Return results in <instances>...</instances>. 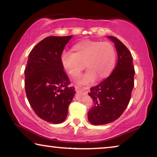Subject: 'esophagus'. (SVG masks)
I'll use <instances>...</instances> for the list:
<instances>
[{
    "mask_svg": "<svg viewBox=\"0 0 157 157\" xmlns=\"http://www.w3.org/2000/svg\"><path fill=\"white\" fill-rule=\"evenodd\" d=\"M75 90L77 92H83V93H86L87 92V89L86 88H83V87H81L79 86H75Z\"/></svg>",
    "mask_w": 157,
    "mask_h": 157,
    "instance_id": "34e87169",
    "label": "esophagus"
}]
</instances>
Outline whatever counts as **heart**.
Wrapping results in <instances>:
<instances>
[{
    "mask_svg": "<svg viewBox=\"0 0 157 157\" xmlns=\"http://www.w3.org/2000/svg\"><path fill=\"white\" fill-rule=\"evenodd\" d=\"M73 53L63 52L61 63L63 68L72 78L78 77L84 70L88 69L77 80L79 84L88 85L95 78L101 79L109 75L115 64L116 49L109 42L84 40L75 44Z\"/></svg>",
    "mask_w": 157,
    "mask_h": 157,
    "instance_id": "obj_1",
    "label": "heart"
}]
</instances>
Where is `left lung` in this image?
Wrapping results in <instances>:
<instances>
[{"label":"left lung","instance_id":"obj_1","mask_svg":"<svg viewBox=\"0 0 157 157\" xmlns=\"http://www.w3.org/2000/svg\"><path fill=\"white\" fill-rule=\"evenodd\" d=\"M108 38L115 44L118 62L108 78L90 89L89 95L94 105L89 111L88 120L94 125L118 119L128 105L134 86L135 71L131 52L116 37Z\"/></svg>","mask_w":157,"mask_h":157}]
</instances>
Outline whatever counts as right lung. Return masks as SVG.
Listing matches in <instances>:
<instances>
[{
	"label": "right lung",
	"instance_id": "add662e5",
	"mask_svg": "<svg viewBox=\"0 0 157 157\" xmlns=\"http://www.w3.org/2000/svg\"><path fill=\"white\" fill-rule=\"evenodd\" d=\"M72 35L45 38L31 50L25 68L28 102L39 118L48 123L64 121L75 88L63 71L61 55Z\"/></svg>",
	"mask_w": 157,
	"mask_h": 157
}]
</instances>
